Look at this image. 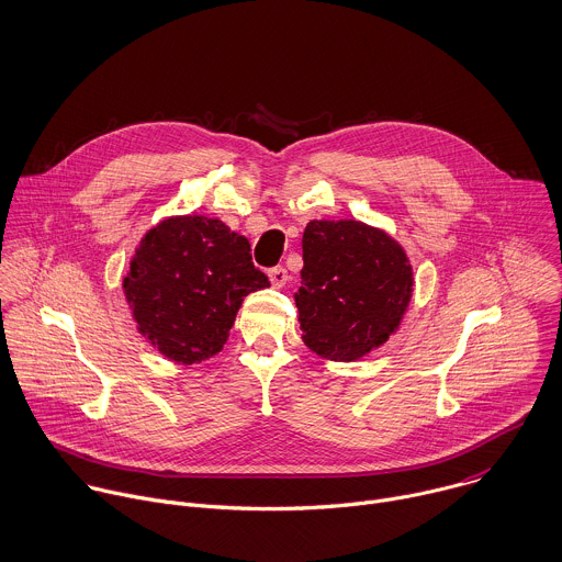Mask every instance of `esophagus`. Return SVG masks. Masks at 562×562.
I'll return each mask as SVG.
<instances>
[{"instance_id":"34e87169","label":"esophagus","mask_w":562,"mask_h":562,"mask_svg":"<svg viewBox=\"0 0 562 562\" xmlns=\"http://www.w3.org/2000/svg\"><path fill=\"white\" fill-rule=\"evenodd\" d=\"M268 277H270V283L274 285V288H283L285 283H288V270L283 268V266H274V268H270V272H268Z\"/></svg>"}]
</instances>
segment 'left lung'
<instances>
[{"instance_id": "1", "label": "left lung", "mask_w": 562, "mask_h": 562, "mask_svg": "<svg viewBox=\"0 0 562 562\" xmlns=\"http://www.w3.org/2000/svg\"><path fill=\"white\" fill-rule=\"evenodd\" d=\"M413 270L386 233L356 220L310 222L294 294L303 342L351 362L389 340L411 301Z\"/></svg>"}]
</instances>
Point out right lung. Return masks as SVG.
Masks as SVG:
<instances>
[{
  "instance_id": "1",
  "label": "right lung",
  "mask_w": 562,
  "mask_h": 562,
  "mask_svg": "<svg viewBox=\"0 0 562 562\" xmlns=\"http://www.w3.org/2000/svg\"><path fill=\"white\" fill-rule=\"evenodd\" d=\"M268 285L248 239L204 215L171 217L151 228L123 281L138 331L182 364L215 356L244 296Z\"/></svg>"
}]
</instances>
